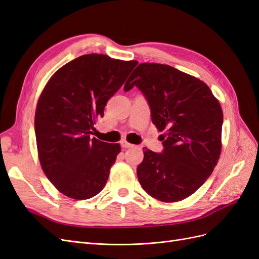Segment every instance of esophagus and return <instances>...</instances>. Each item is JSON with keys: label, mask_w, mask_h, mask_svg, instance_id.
I'll list each match as a JSON object with an SVG mask.
<instances>
[{"label": "esophagus", "mask_w": 259, "mask_h": 259, "mask_svg": "<svg viewBox=\"0 0 259 259\" xmlns=\"http://www.w3.org/2000/svg\"><path fill=\"white\" fill-rule=\"evenodd\" d=\"M121 146H122L123 148H133V147H134V145L127 143L126 140H122V142H121Z\"/></svg>", "instance_id": "1"}]
</instances>
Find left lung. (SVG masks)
Returning <instances> with one entry per match:
<instances>
[{"instance_id":"1","label":"left lung","mask_w":259,"mask_h":259,"mask_svg":"<svg viewBox=\"0 0 259 259\" xmlns=\"http://www.w3.org/2000/svg\"><path fill=\"white\" fill-rule=\"evenodd\" d=\"M142 91L155 127L165 132L164 150L144 148L137 176L144 190L162 202L182 201L205 183L222 151L223 110L198 77L161 64H140L124 85Z\"/></svg>"}]
</instances>
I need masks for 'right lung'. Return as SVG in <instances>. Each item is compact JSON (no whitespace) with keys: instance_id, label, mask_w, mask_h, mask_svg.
I'll use <instances>...</instances> for the list:
<instances>
[{"instance_id":"add662e5","label":"right lung","mask_w":259,"mask_h":259,"mask_svg":"<svg viewBox=\"0 0 259 259\" xmlns=\"http://www.w3.org/2000/svg\"><path fill=\"white\" fill-rule=\"evenodd\" d=\"M137 64L103 54L83 55L46 83L34 117L38 160L46 177L67 197L91 199L106 186L121 147L91 134L107 101Z\"/></svg>"}]
</instances>
